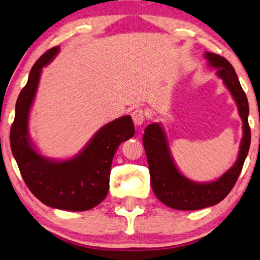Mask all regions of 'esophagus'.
Wrapping results in <instances>:
<instances>
[{"instance_id":"esophagus-1","label":"esophagus","mask_w":260,"mask_h":260,"mask_svg":"<svg viewBox=\"0 0 260 260\" xmlns=\"http://www.w3.org/2000/svg\"><path fill=\"white\" fill-rule=\"evenodd\" d=\"M147 118V113L142 108H137V110L133 111L132 113V119H133V122L135 126H141Z\"/></svg>"}]
</instances>
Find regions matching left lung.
Returning <instances> with one entry per match:
<instances>
[{
    "label": "left lung",
    "mask_w": 260,
    "mask_h": 260,
    "mask_svg": "<svg viewBox=\"0 0 260 260\" xmlns=\"http://www.w3.org/2000/svg\"><path fill=\"white\" fill-rule=\"evenodd\" d=\"M204 57L211 68L217 69V76L223 80L237 104L243 121V139L237 161L226 173L216 181L197 183L182 175L176 168L160 123L154 122L146 127L142 142L148 160L152 189L162 203L176 210H199L225 199L238 180L250 148L251 129L247 121L249 102L235 69L225 58L216 53L205 52Z\"/></svg>",
    "instance_id": "1"
}]
</instances>
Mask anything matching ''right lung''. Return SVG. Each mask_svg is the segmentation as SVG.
I'll return each instance as SVG.
<instances>
[{
	"label": "right lung",
	"mask_w": 260,
	"mask_h": 260,
	"mask_svg": "<svg viewBox=\"0 0 260 260\" xmlns=\"http://www.w3.org/2000/svg\"><path fill=\"white\" fill-rule=\"evenodd\" d=\"M58 51L59 46L48 50L31 69L16 102L10 147L25 184L42 203L61 210L85 211L106 197L114 154L120 143L133 137L135 129L129 115L115 119L96 132L78 155L65 161L42 156L34 148L28 133L29 112L42 69Z\"/></svg>",
	"instance_id": "1"
}]
</instances>
